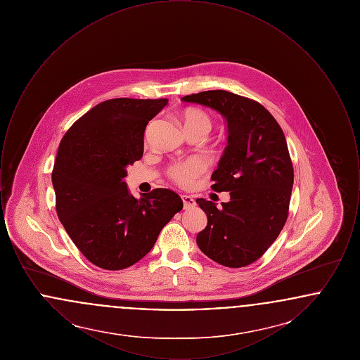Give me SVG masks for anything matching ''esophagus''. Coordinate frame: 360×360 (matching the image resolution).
Segmentation results:
<instances>
[{"instance_id":"esophagus-1","label":"esophagus","mask_w":360,"mask_h":360,"mask_svg":"<svg viewBox=\"0 0 360 360\" xmlns=\"http://www.w3.org/2000/svg\"><path fill=\"white\" fill-rule=\"evenodd\" d=\"M181 197H182V201H184V209H191V207L195 206V201L193 200V197L186 195V194H184Z\"/></svg>"}]
</instances>
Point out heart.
<instances>
[{"instance_id":"heart-1","label":"heart","mask_w":360,"mask_h":360,"mask_svg":"<svg viewBox=\"0 0 360 360\" xmlns=\"http://www.w3.org/2000/svg\"><path fill=\"white\" fill-rule=\"evenodd\" d=\"M182 120L188 134L195 132V131H204L206 134H209L212 129L210 116L201 109H194V108L186 109L182 115ZM204 170H205V163L202 160L191 159L188 162L175 163L170 166L169 176L175 184L181 186H190L193 181Z\"/></svg>"}]
</instances>
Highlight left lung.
<instances>
[{
    "label": "left lung",
    "instance_id": "8db88e82",
    "mask_svg": "<svg viewBox=\"0 0 360 360\" xmlns=\"http://www.w3.org/2000/svg\"><path fill=\"white\" fill-rule=\"evenodd\" d=\"M217 110L228 122V146L212 174L214 191H229V202L198 198L207 224L197 235L206 257L239 269L262 257L289 216L294 170L288 143L273 115L260 103L226 90L182 97Z\"/></svg>",
    "mask_w": 360,
    "mask_h": 360
}]
</instances>
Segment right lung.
<instances>
[{
  "label": "right lung",
  "instance_id": "right-lung-1",
  "mask_svg": "<svg viewBox=\"0 0 360 360\" xmlns=\"http://www.w3.org/2000/svg\"><path fill=\"white\" fill-rule=\"evenodd\" d=\"M167 98H113L96 105L62 139L52 170L56 213L77 248L105 270L146 257L162 228L182 210L181 197L154 188L139 200L127 188V166L140 160L148 121Z\"/></svg>",
  "mask_w": 360,
  "mask_h": 360
}]
</instances>
